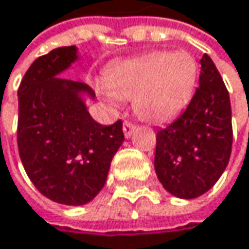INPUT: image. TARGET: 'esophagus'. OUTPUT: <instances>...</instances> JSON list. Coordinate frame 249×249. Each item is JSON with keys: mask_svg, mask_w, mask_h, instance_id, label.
I'll list each match as a JSON object with an SVG mask.
<instances>
[{"mask_svg": "<svg viewBox=\"0 0 249 249\" xmlns=\"http://www.w3.org/2000/svg\"><path fill=\"white\" fill-rule=\"evenodd\" d=\"M134 129H135V125L132 124V123H129V121H124V124H123V131H124L125 138H129V137L134 134Z\"/></svg>", "mask_w": 249, "mask_h": 249, "instance_id": "1", "label": "esophagus"}]
</instances>
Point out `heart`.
<instances>
[{"label": "heart", "mask_w": 249, "mask_h": 249, "mask_svg": "<svg viewBox=\"0 0 249 249\" xmlns=\"http://www.w3.org/2000/svg\"><path fill=\"white\" fill-rule=\"evenodd\" d=\"M199 68L187 52H153L117 66L101 86L107 101L132 99L135 114L148 123L176 117L192 99Z\"/></svg>", "instance_id": "obj_1"}]
</instances>
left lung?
Returning a JSON list of instances; mask_svg holds the SVG:
<instances>
[{
    "mask_svg": "<svg viewBox=\"0 0 249 249\" xmlns=\"http://www.w3.org/2000/svg\"><path fill=\"white\" fill-rule=\"evenodd\" d=\"M200 66L199 88L186 111L157 132L156 173L163 187L180 199H195L212 189L232 150L228 89L208 54Z\"/></svg>",
    "mask_w": 249,
    "mask_h": 249,
    "instance_id": "1",
    "label": "left lung"
}]
</instances>
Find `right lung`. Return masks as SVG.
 <instances>
[{
  "label": "right lung",
  "instance_id": "add662e5",
  "mask_svg": "<svg viewBox=\"0 0 249 249\" xmlns=\"http://www.w3.org/2000/svg\"><path fill=\"white\" fill-rule=\"evenodd\" d=\"M77 60L76 46L36 59L18 88L17 142L24 170L47 199L71 206L90 202L104 187L112 157L124 142L123 121L98 124L82 82L57 77Z\"/></svg>",
  "mask_w": 249,
  "mask_h": 249
}]
</instances>
